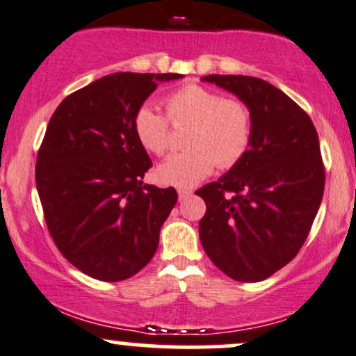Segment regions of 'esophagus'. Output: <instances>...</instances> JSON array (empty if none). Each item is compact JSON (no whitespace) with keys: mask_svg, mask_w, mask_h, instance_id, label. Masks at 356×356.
Instances as JSON below:
<instances>
[{"mask_svg":"<svg viewBox=\"0 0 356 356\" xmlns=\"http://www.w3.org/2000/svg\"><path fill=\"white\" fill-rule=\"evenodd\" d=\"M191 193H193V191L188 190V188H178V198L179 200H185V198L191 197Z\"/></svg>","mask_w":356,"mask_h":356,"instance_id":"esophagus-1","label":"esophagus"}]
</instances>
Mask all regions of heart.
I'll return each instance as SVG.
<instances>
[{
    "mask_svg": "<svg viewBox=\"0 0 356 356\" xmlns=\"http://www.w3.org/2000/svg\"><path fill=\"white\" fill-rule=\"evenodd\" d=\"M166 118L154 107L143 106L133 118L138 143L147 153L163 156L170 146V124L190 122L185 134L188 149L171 154L158 168L165 185L193 186L218 168L237 165L252 143V113L237 97H223L209 87L188 83L163 101Z\"/></svg>",
    "mask_w": 356,
    "mask_h": 356,
    "instance_id": "b5f03b06",
    "label": "heart"
}]
</instances>
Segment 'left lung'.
<instances>
[{
  "label": "left lung",
  "instance_id": "8db88e82",
  "mask_svg": "<svg viewBox=\"0 0 356 356\" xmlns=\"http://www.w3.org/2000/svg\"><path fill=\"white\" fill-rule=\"evenodd\" d=\"M252 113V143L217 181L197 190L207 203L200 241L210 261L241 282L289 264L306 242L325 191L316 127L277 87L247 75H205Z\"/></svg>",
  "mask_w": 356,
  "mask_h": 356
}]
</instances>
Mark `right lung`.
<instances>
[{
    "label": "right lung",
    "instance_id": "1",
    "mask_svg": "<svg viewBox=\"0 0 356 356\" xmlns=\"http://www.w3.org/2000/svg\"><path fill=\"white\" fill-rule=\"evenodd\" d=\"M179 77L106 75L67 95L50 118L35 166L43 217L63 257L90 277L124 281L156 252L178 193L143 185L153 163L133 118L156 81Z\"/></svg>",
    "mask_w": 356,
    "mask_h": 356
}]
</instances>
